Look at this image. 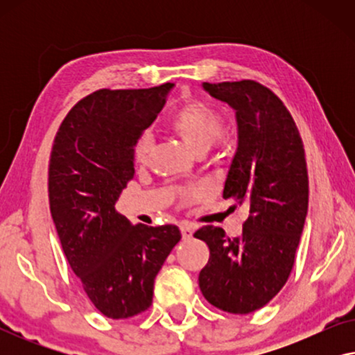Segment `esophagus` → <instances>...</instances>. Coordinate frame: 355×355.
Listing matches in <instances>:
<instances>
[{"label": "esophagus", "instance_id": "esophagus-1", "mask_svg": "<svg viewBox=\"0 0 355 355\" xmlns=\"http://www.w3.org/2000/svg\"><path fill=\"white\" fill-rule=\"evenodd\" d=\"M181 232H182V239H184V241L192 239V236H193V226L189 225V223H182V225H181Z\"/></svg>", "mask_w": 355, "mask_h": 355}]
</instances>
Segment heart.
I'll return each mask as SVG.
<instances>
[{
	"instance_id": "b5f03b06",
	"label": "heart",
	"mask_w": 355,
	"mask_h": 355,
	"mask_svg": "<svg viewBox=\"0 0 355 355\" xmlns=\"http://www.w3.org/2000/svg\"><path fill=\"white\" fill-rule=\"evenodd\" d=\"M169 125L176 132L182 142L192 150L193 153L200 150H208L215 144L221 132V118L211 106L202 101H191L184 105L169 121ZM152 139L148 134H144L135 144V159L145 162L150 152Z\"/></svg>"
}]
</instances>
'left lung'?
Instances as JSON below:
<instances>
[{
	"instance_id": "1",
	"label": "left lung",
	"mask_w": 355,
	"mask_h": 355,
	"mask_svg": "<svg viewBox=\"0 0 355 355\" xmlns=\"http://www.w3.org/2000/svg\"><path fill=\"white\" fill-rule=\"evenodd\" d=\"M202 89L232 108L237 147L223 198L249 208L239 237L203 226L210 259L198 275L205 299L230 313H250L270 302L293 270L309 208L302 139L278 96L255 80L221 82Z\"/></svg>"
}]
</instances>
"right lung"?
<instances>
[{"label":"right lung","instance_id":"right-lung-1","mask_svg":"<svg viewBox=\"0 0 355 355\" xmlns=\"http://www.w3.org/2000/svg\"><path fill=\"white\" fill-rule=\"evenodd\" d=\"M174 84L96 90L60 125L50 158V210L82 288L108 318L147 310L158 271L181 241L174 225H132L116 200L134 178V150Z\"/></svg>","mask_w":355,"mask_h":355}]
</instances>
